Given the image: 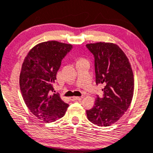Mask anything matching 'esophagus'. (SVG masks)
Instances as JSON below:
<instances>
[{
  "mask_svg": "<svg viewBox=\"0 0 153 153\" xmlns=\"http://www.w3.org/2000/svg\"><path fill=\"white\" fill-rule=\"evenodd\" d=\"M82 97H70V100H82Z\"/></svg>",
  "mask_w": 153,
  "mask_h": 153,
  "instance_id": "1",
  "label": "esophagus"
}]
</instances>
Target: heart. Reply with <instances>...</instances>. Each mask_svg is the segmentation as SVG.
<instances>
[{
    "mask_svg": "<svg viewBox=\"0 0 153 153\" xmlns=\"http://www.w3.org/2000/svg\"><path fill=\"white\" fill-rule=\"evenodd\" d=\"M80 60H84V59H80Z\"/></svg>",
    "mask_w": 153,
    "mask_h": 153,
    "instance_id": "b5f03b06",
    "label": "heart"
}]
</instances>
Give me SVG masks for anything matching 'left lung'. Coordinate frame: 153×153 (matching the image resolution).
<instances>
[{
  "label": "left lung",
  "mask_w": 153,
  "mask_h": 153,
  "mask_svg": "<svg viewBox=\"0 0 153 153\" xmlns=\"http://www.w3.org/2000/svg\"><path fill=\"white\" fill-rule=\"evenodd\" d=\"M94 57L96 84L104 86L103 97H97L91 109L86 111L89 121L107 126L118 120L131 104L134 80L131 65L123 50L116 44H87Z\"/></svg>",
  "instance_id": "left-lung-1"
}]
</instances>
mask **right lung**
Returning a JSON list of instances; mask_svg holds the SVG:
<instances>
[{"mask_svg":"<svg viewBox=\"0 0 153 153\" xmlns=\"http://www.w3.org/2000/svg\"><path fill=\"white\" fill-rule=\"evenodd\" d=\"M72 49L71 44L48 41L37 44L22 65L20 87L23 100L38 119L46 123L62 117L68 107L59 94H52L61 62Z\"/></svg>","mask_w":153,"mask_h":153,"instance_id":"right-lung-1","label":"right lung"}]
</instances>
